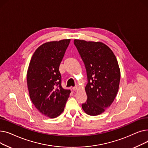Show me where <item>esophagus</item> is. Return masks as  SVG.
Listing matches in <instances>:
<instances>
[{"mask_svg": "<svg viewBox=\"0 0 148 148\" xmlns=\"http://www.w3.org/2000/svg\"><path fill=\"white\" fill-rule=\"evenodd\" d=\"M73 90H74V91H75V90H78V86H75V87H73Z\"/></svg>", "mask_w": 148, "mask_h": 148, "instance_id": "obj_1", "label": "esophagus"}]
</instances>
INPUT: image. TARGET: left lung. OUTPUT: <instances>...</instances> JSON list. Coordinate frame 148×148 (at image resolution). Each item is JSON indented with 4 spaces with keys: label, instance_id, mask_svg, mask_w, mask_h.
I'll list each match as a JSON object with an SVG mask.
<instances>
[{
    "label": "left lung",
    "instance_id": "obj_1",
    "mask_svg": "<svg viewBox=\"0 0 148 148\" xmlns=\"http://www.w3.org/2000/svg\"><path fill=\"white\" fill-rule=\"evenodd\" d=\"M86 69V102L82 105L90 116L104 112L113 102L119 89L121 71L112 50L101 42L74 40Z\"/></svg>",
    "mask_w": 148,
    "mask_h": 148
}]
</instances>
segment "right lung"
<instances>
[{
    "label": "right lung",
    "instance_id": "add662e5",
    "mask_svg": "<svg viewBox=\"0 0 148 148\" xmlns=\"http://www.w3.org/2000/svg\"><path fill=\"white\" fill-rule=\"evenodd\" d=\"M70 39L45 42L35 51L27 72L29 96L37 110L49 118L64 110L71 93L61 86L59 65Z\"/></svg>",
    "mask_w": 148,
    "mask_h": 148
}]
</instances>
